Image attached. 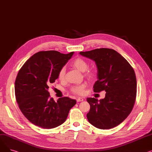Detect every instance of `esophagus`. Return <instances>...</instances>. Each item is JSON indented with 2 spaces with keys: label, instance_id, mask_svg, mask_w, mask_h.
Wrapping results in <instances>:
<instances>
[{
  "label": "esophagus",
  "instance_id": "1",
  "mask_svg": "<svg viewBox=\"0 0 152 152\" xmlns=\"http://www.w3.org/2000/svg\"><path fill=\"white\" fill-rule=\"evenodd\" d=\"M84 100H83V98H81V97H77V99H76V101H77V102H83Z\"/></svg>",
  "mask_w": 152,
  "mask_h": 152
}]
</instances>
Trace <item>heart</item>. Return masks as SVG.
I'll list each match as a JSON object with an SVG mask.
<instances>
[{"mask_svg":"<svg viewBox=\"0 0 152 152\" xmlns=\"http://www.w3.org/2000/svg\"><path fill=\"white\" fill-rule=\"evenodd\" d=\"M71 64L74 68H76L79 71H80L81 72H84V76L87 78H89L90 79H93L97 76L96 71L95 69H91L87 70V69L88 68V66H89L88 63L82 58H79V57L76 58L71 62ZM65 73H66L65 68L64 67L61 68L59 71L58 75V78L60 81H63L64 79H65ZM86 87V84H85L75 86L72 87L71 91L74 94H78V95H82L85 92Z\"/></svg>","mask_w":152,"mask_h":152,"instance_id":"heart-1","label":"heart"}]
</instances>
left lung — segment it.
<instances>
[{
    "label": "left lung",
    "instance_id": "8db88e82",
    "mask_svg": "<svg viewBox=\"0 0 152 152\" xmlns=\"http://www.w3.org/2000/svg\"><path fill=\"white\" fill-rule=\"evenodd\" d=\"M79 53L97 65L98 80L94 85V92H106L105 97L100 100L87 98L91 106L87 119L99 129L113 128L121 124L133 108L137 94L135 72L129 62L113 49L101 48Z\"/></svg>",
    "mask_w": 152,
    "mask_h": 152
}]
</instances>
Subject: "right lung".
<instances>
[{
	"label": "right lung",
	"mask_w": 152,
	"mask_h": 152,
	"mask_svg": "<svg viewBox=\"0 0 152 152\" xmlns=\"http://www.w3.org/2000/svg\"><path fill=\"white\" fill-rule=\"evenodd\" d=\"M74 52L41 51L31 57L20 69L15 83L19 108L28 120L44 129H52L66 121L76 101L65 97L55 102L48 91L58 72Z\"/></svg>",
	"instance_id": "obj_1"
}]
</instances>
